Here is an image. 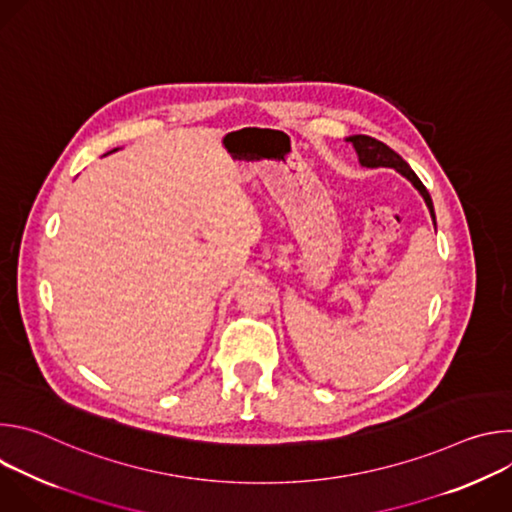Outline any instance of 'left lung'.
Here are the masks:
<instances>
[{"mask_svg": "<svg viewBox=\"0 0 512 512\" xmlns=\"http://www.w3.org/2000/svg\"><path fill=\"white\" fill-rule=\"evenodd\" d=\"M346 141H350L354 145L360 166H367V168H393L399 174H403L419 190V194L423 196V200H425V204L429 208V214L433 218V225H435L433 202H431V196H429L427 188L421 184L417 174L409 168V164L397 152H393L387 143H383V141H379L375 137H369V135H350V137H346Z\"/></svg>", "mask_w": 512, "mask_h": 512, "instance_id": "obj_1", "label": "left lung"}]
</instances>
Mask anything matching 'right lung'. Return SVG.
<instances>
[{
	"label": "right lung",
	"instance_id": "right-lung-1",
	"mask_svg": "<svg viewBox=\"0 0 512 512\" xmlns=\"http://www.w3.org/2000/svg\"><path fill=\"white\" fill-rule=\"evenodd\" d=\"M113 152H117V150H113Z\"/></svg>",
	"mask_w": 512,
	"mask_h": 512
}]
</instances>
